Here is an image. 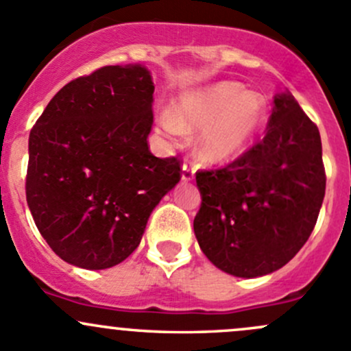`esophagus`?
Instances as JSON below:
<instances>
[{
    "mask_svg": "<svg viewBox=\"0 0 351 351\" xmlns=\"http://www.w3.org/2000/svg\"><path fill=\"white\" fill-rule=\"evenodd\" d=\"M194 172H196V169L193 167V165L189 164V162H186V164L182 165V180L184 182H189V180L194 179Z\"/></svg>",
    "mask_w": 351,
    "mask_h": 351,
    "instance_id": "34e87169",
    "label": "esophagus"
}]
</instances>
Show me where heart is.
<instances>
[{
	"label": "heart",
	"mask_w": 351,
	"mask_h": 351,
	"mask_svg": "<svg viewBox=\"0 0 351 351\" xmlns=\"http://www.w3.org/2000/svg\"><path fill=\"white\" fill-rule=\"evenodd\" d=\"M265 118L263 101L238 82L223 81L177 97L172 111L158 114L164 135L179 138L201 130L197 155L208 164H221L247 149Z\"/></svg>",
	"instance_id": "heart-1"
}]
</instances>
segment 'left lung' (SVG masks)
<instances>
[{
  "instance_id": "obj_1",
  "label": "left lung",
  "mask_w": 351,
  "mask_h": 351,
  "mask_svg": "<svg viewBox=\"0 0 351 351\" xmlns=\"http://www.w3.org/2000/svg\"><path fill=\"white\" fill-rule=\"evenodd\" d=\"M194 234L202 254L234 277L284 267L313 233L326 174L319 130L291 93L274 96L265 136L218 171H201Z\"/></svg>"
}]
</instances>
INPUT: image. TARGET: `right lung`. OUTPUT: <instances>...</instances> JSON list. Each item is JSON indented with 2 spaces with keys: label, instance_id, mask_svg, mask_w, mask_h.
<instances>
[{
  "label": "right lung",
  "instance_id": "1",
  "mask_svg": "<svg viewBox=\"0 0 351 351\" xmlns=\"http://www.w3.org/2000/svg\"><path fill=\"white\" fill-rule=\"evenodd\" d=\"M154 89L142 64L101 67L64 86L32 128L28 208L71 265L103 270L132 255L180 180L177 157L149 150Z\"/></svg>",
  "mask_w": 351,
  "mask_h": 351
}]
</instances>
